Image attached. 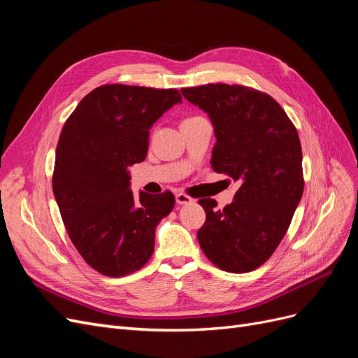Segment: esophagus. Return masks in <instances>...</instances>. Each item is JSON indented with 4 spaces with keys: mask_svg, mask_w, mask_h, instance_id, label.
I'll return each instance as SVG.
<instances>
[{
    "mask_svg": "<svg viewBox=\"0 0 358 358\" xmlns=\"http://www.w3.org/2000/svg\"><path fill=\"white\" fill-rule=\"evenodd\" d=\"M192 201L194 200L189 196H187V194H183V192H178L176 194V203L178 204H189Z\"/></svg>",
    "mask_w": 358,
    "mask_h": 358,
    "instance_id": "34e87169",
    "label": "esophagus"
}]
</instances>
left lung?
Returning <instances> with one entry per match:
<instances>
[{
  "label": "left lung",
  "instance_id": "8db88e82",
  "mask_svg": "<svg viewBox=\"0 0 358 358\" xmlns=\"http://www.w3.org/2000/svg\"><path fill=\"white\" fill-rule=\"evenodd\" d=\"M182 95L213 125L212 169L241 183L221 210L212 199L199 200L206 212L199 243L225 272H252L275 252L301 199L297 129L272 96L248 86L209 83Z\"/></svg>",
  "mask_w": 358,
  "mask_h": 358
}]
</instances>
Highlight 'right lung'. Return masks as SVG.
<instances>
[{
    "mask_svg": "<svg viewBox=\"0 0 358 358\" xmlns=\"http://www.w3.org/2000/svg\"><path fill=\"white\" fill-rule=\"evenodd\" d=\"M178 103L176 90L104 85L62 127L53 196L73 245L106 276L129 275L149 262L157 225L175 206L170 191L136 197L128 167L146 158L150 127Z\"/></svg>",
    "mask_w": 358,
    "mask_h": 358,
    "instance_id": "obj_1",
    "label": "right lung"
}]
</instances>
